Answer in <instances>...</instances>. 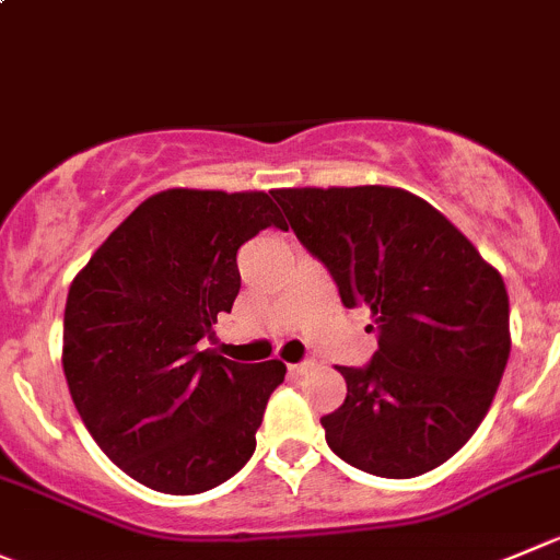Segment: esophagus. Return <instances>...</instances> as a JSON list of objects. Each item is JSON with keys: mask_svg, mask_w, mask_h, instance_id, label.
<instances>
[{"mask_svg": "<svg viewBox=\"0 0 560 560\" xmlns=\"http://www.w3.org/2000/svg\"><path fill=\"white\" fill-rule=\"evenodd\" d=\"M316 369V363H313V360H305V363H291L289 365V371L294 376H302V374H307V371H313Z\"/></svg>", "mask_w": 560, "mask_h": 560, "instance_id": "esophagus-1", "label": "esophagus"}]
</instances>
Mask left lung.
Masks as SVG:
<instances>
[{
    "label": "left lung",
    "instance_id": "8db88e82",
    "mask_svg": "<svg viewBox=\"0 0 560 560\" xmlns=\"http://www.w3.org/2000/svg\"><path fill=\"white\" fill-rule=\"evenodd\" d=\"M296 238L332 275L346 307L365 305L380 349L338 369L346 401L322 425L357 470L415 478L476 434L511 351L500 271L423 197L398 186L271 191Z\"/></svg>",
    "mask_w": 560,
    "mask_h": 560
}]
</instances>
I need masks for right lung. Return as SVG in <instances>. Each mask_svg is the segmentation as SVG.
I'll list each match as a JSON object with an SVG mask.
<instances>
[{"mask_svg":"<svg viewBox=\"0 0 560 560\" xmlns=\"http://www.w3.org/2000/svg\"><path fill=\"white\" fill-rule=\"evenodd\" d=\"M285 228L266 191L164 189L142 200L73 277L62 371L77 412L126 476L197 494L255 451L280 360L233 363L200 349L242 289L236 253Z\"/></svg>","mask_w":560,"mask_h":560,"instance_id":"add662e5","label":"right lung"}]
</instances>
